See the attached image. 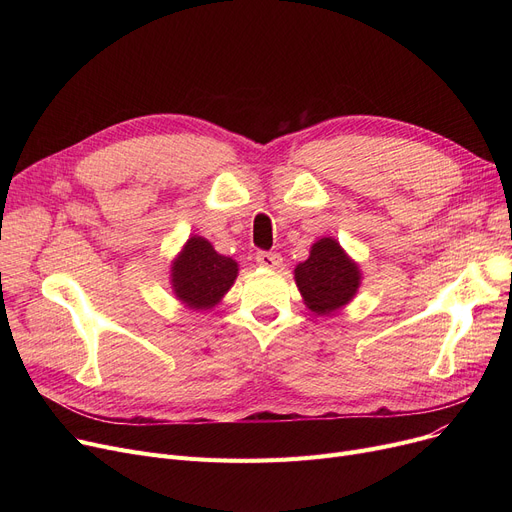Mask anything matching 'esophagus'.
I'll list each match as a JSON object with an SVG mask.
<instances>
[{"mask_svg": "<svg viewBox=\"0 0 512 512\" xmlns=\"http://www.w3.org/2000/svg\"><path fill=\"white\" fill-rule=\"evenodd\" d=\"M257 265L267 267V270H278L282 265V255L280 253H267V251H259L257 253Z\"/></svg>", "mask_w": 512, "mask_h": 512, "instance_id": "1", "label": "esophagus"}]
</instances>
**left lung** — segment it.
<instances>
[{
	"instance_id": "1",
	"label": "left lung",
	"mask_w": 512,
	"mask_h": 512,
	"mask_svg": "<svg viewBox=\"0 0 512 512\" xmlns=\"http://www.w3.org/2000/svg\"><path fill=\"white\" fill-rule=\"evenodd\" d=\"M294 282L313 313L330 315L353 301L361 286V270L338 240L326 236L311 247L307 261L294 267Z\"/></svg>"
}]
</instances>
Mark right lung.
Returning <instances> with one entry per match:
<instances>
[{
  "label": "right lung",
  "mask_w": 512,
  "mask_h": 512,
  "mask_svg": "<svg viewBox=\"0 0 512 512\" xmlns=\"http://www.w3.org/2000/svg\"><path fill=\"white\" fill-rule=\"evenodd\" d=\"M238 274V263L211 247L203 236H191L172 261L170 282L184 307L207 311L222 301Z\"/></svg>",
  "instance_id": "1"
}]
</instances>
